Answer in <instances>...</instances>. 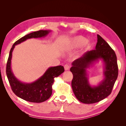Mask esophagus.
<instances>
[{
	"label": "esophagus",
	"mask_w": 126,
	"mask_h": 126,
	"mask_svg": "<svg viewBox=\"0 0 126 126\" xmlns=\"http://www.w3.org/2000/svg\"><path fill=\"white\" fill-rule=\"evenodd\" d=\"M64 69H65V71H68V70L69 69L70 66L68 64H65V65H64Z\"/></svg>",
	"instance_id": "34e87169"
}]
</instances>
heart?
Segmentation results:
<instances>
[{
    "mask_svg": "<svg viewBox=\"0 0 126 126\" xmlns=\"http://www.w3.org/2000/svg\"><path fill=\"white\" fill-rule=\"evenodd\" d=\"M91 43L87 41V38L83 36H76L71 38L68 42V44L64 47L65 50H72L74 49L82 47L83 46L86 48H89L91 47Z\"/></svg>",
    "mask_w": 126,
    "mask_h": 126,
    "instance_id": "obj_1",
    "label": "heart"
}]
</instances>
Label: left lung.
I'll list each match as a JSON object with an SVG mask.
<instances>
[{
  "instance_id": "left-lung-1",
  "label": "left lung",
  "mask_w": 126,
  "mask_h": 126,
  "mask_svg": "<svg viewBox=\"0 0 126 126\" xmlns=\"http://www.w3.org/2000/svg\"><path fill=\"white\" fill-rule=\"evenodd\" d=\"M104 64V78L97 86L89 84L86 69L99 59ZM70 71L73 74L72 87L80 102L92 104L102 101L111 93L118 74L117 57L114 51L101 36L97 35L95 49L87 51L72 63Z\"/></svg>"
}]
</instances>
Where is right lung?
<instances>
[{
  "label": "right lung",
  "instance_id": "right-lung-1",
  "mask_svg": "<svg viewBox=\"0 0 126 126\" xmlns=\"http://www.w3.org/2000/svg\"><path fill=\"white\" fill-rule=\"evenodd\" d=\"M50 32L49 30H40L29 33L15 42L10 50L6 73L13 92L18 97L25 101L33 103H41L49 98L52 93V86L54 82V78L63 73L64 69L62 65L49 67L43 75L34 82L31 83L22 82L15 77L12 72L11 60L13 51L17 44L31 38L45 37Z\"/></svg>",
  "mask_w": 126,
  "mask_h": 126
}]
</instances>
